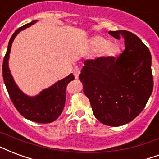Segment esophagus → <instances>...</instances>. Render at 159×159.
Wrapping results in <instances>:
<instances>
[{
	"instance_id": "1",
	"label": "esophagus",
	"mask_w": 159,
	"mask_h": 159,
	"mask_svg": "<svg viewBox=\"0 0 159 159\" xmlns=\"http://www.w3.org/2000/svg\"><path fill=\"white\" fill-rule=\"evenodd\" d=\"M73 73H74V76L76 78H77V77H79V74L81 73V71H80V69L77 67V66H76L74 68V70H73Z\"/></svg>"
}]
</instances>
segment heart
Returning a JSON list of instances; mask_svg holds the SVG:
<instances>
[{
    "label": "heart",
    "mask_w": 159,
    "mask_h": 159,
    "mask_svg": "<svg viewBox=\"0 0 159 159\" xmlns=\"http://www.w3.org/2000/svg\"><path fill=\"white\" fill-rule=\"evenodd\" d=\"M92 50L95 52H102L104 55L111 56L116 52V47L102 36H95L91 42Z\"/></svg>",
    "instance_id": "1"
}]
</instances>
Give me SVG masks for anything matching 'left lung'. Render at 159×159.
<instances>
[{"mask_svg": "<svg viewBox=\"0 0 159 159\" xmlns=\"http://www.w3.org/2000/svg\"><path fill=\"white\" fill-rule=\"evenodd\" d=\"M108 33L124 39L123 52L117 58L85 61L79 78L96 118L105 125L117 127L133 121L152 94V57L135 34L125 30Z\"/></svg>", "mask_w": 159, "mask_h": 159, "instance_id": "8db88e82", "label": "left lung"}]
</instances>
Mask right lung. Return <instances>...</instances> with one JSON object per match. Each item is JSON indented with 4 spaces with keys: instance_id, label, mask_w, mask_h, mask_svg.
Returning <instances> with one entry per match:
<instances>
[{
    "instance_id": "1",
    "label": "right lung",
    "mask_w": 159,
    "mask_h": 159,
    "mask_svg": "<svg viewBox=\"0 0 159 159\" xmlns=\"http://www.w3.org/2000/svg\"><path fill=\"white\" fill-rule=\"evenodd\" d=\"M37 21L31 22L18 28L13 33L8 43L7 53L2 65V74L10 98L17 111L27 119L39 123H49L55 121L63 111L66 102V88L69 82L74 80L72 73L58 81L49 88L43 89L36 96H28L23 93L14 81L9 69V57L12 42L17 34L24 29L30 27Z\"/></svg>"
}]
</instances>
